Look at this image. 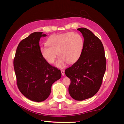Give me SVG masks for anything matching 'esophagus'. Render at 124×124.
<instances>
[{"label": "esophagus", "mask_w": 124, "mask_h": 124, "mask_svg": "<svg viewBox=\"0 0 124 124\" xmlns=\"http://www.w3.org/2000/svg\"><path fill=\"white\" fill-rule=\"evenodd\" d=\"M61 73H62V76H64L65 75V71L63 70H61Z\"/></svg>", "instance_id": "obj_1"}]
</instances>
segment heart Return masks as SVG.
<instances>
[{"instance_id": "b5f03b06", "label": "heart", "mask_w": 124, "mask_h": 124, "mask_svg": "<svg viewBox=\"0 0 124 124\" xmlns=\"http://www.w3.org/2000/svg\"><path fill=\"white\" fill-rule=\"evenodd\" d=\"M47 46L40 47L43 57L50 63H53L57 56H59L56 66L62 68L66 63H73L79 59L83 51L84 42L80 35L67 32L61 35H53L46 41Z\"/></svg>"}]
</instances>
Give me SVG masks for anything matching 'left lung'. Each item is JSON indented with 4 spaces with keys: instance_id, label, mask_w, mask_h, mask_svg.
Wrapping results in <instances>:
<instances>
[{
    "instance_id": "8db88e82",
    "label": "left lung",
    "mask_w": 124,
    "mask_h": 124,
    "mask_svg": "<svg viewBox=\"0 0 124 124\" xmlns=\"http://www.w3.org/2000/svg\"><path fill=\"white\" fill-rule=\"evenodd\" d=\"M84 37V46L77 62L65 70L71 81L69 93L76 100L91 98L98 92L106 69V59L100 40L89 29H77Z\"/></svg>"
}]
</instances>
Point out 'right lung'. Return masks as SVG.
<instances>
[{
    "mask_svg": "<svg viewBox=\"0 0 124 124\" xmlns=\"http://www.w3.org/2000/svg\"><path fill=\"white\" fill-rule=\"evenodd\" d=\"M46 36L42 32H35L22 40L13 61L18 89L35 102L46 100L52 84L62 77L61 70L51 66L41 54L40 39Z\"/></svg>",
    "mask_w": 124,
    "mask_h": 124,
    "instance_id": "add662e5",
    "label": "right lung"
}]
</instances>
